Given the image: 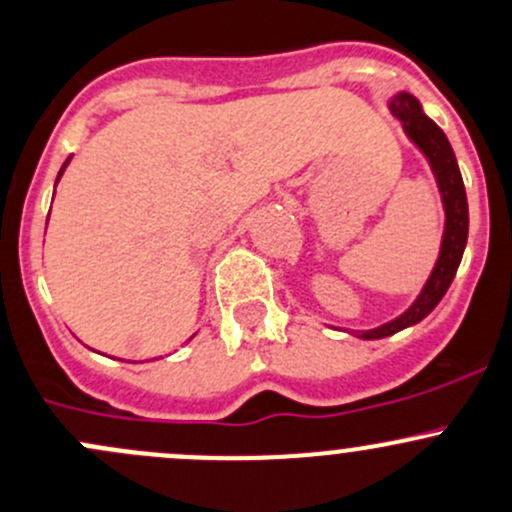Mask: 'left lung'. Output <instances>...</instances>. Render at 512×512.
<instances>
[{"mask_svg": "<svg viewBox=\"0 0 512 512\" xmlns=\"http://www.w3.org/2000/svg\"><path fill=\"white\" fill-rule=\"evenodd\" d=\"M391 111L398 121H403V129L411 136L413 144L428 156L430 169H433L435 179H438L440 194H443L445 234L443 246H440L438 263H435L433 273H430L428 283L423 286L416 303H413L403 316H398L396 321L383 323L381 328H373V331H356L358 336L368 338V341H371V338L393 336V333L423 321V318L438 306L440 298L445 296V291H448L450 283H453L455 271H458L460 258H463L465 251V241H468V199H465L463 176H460L458 161H455L453 149H450L448 136L443 134V129H440L433 119H428V116L423 114L416 96L406 94V91L393 96Z\"/></svg>", "mask_w": 512, "mask_h": 512, "instance_id": "1", "label": "left lung"}]
</instances>
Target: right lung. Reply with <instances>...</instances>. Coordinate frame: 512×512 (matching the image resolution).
<instances>
[{
    "instance_id": "obj_1",
    "label": "right lung",
    "mask_w": 512,
    "mask_h": 512,
    "mask_svg": "<svg viewBox=\"0 0 512 512\" xmlns=\"http://www.w3.org/2000/svg\"><path fill=\"white\" fill-rule=\"evenodd\" d=\"M67 164H69V159H67V161H64V166H62V171H59V176H62V174H64V169H67ZM59 176H57V181H59Z\"/></svg>"
}]
</instances>
